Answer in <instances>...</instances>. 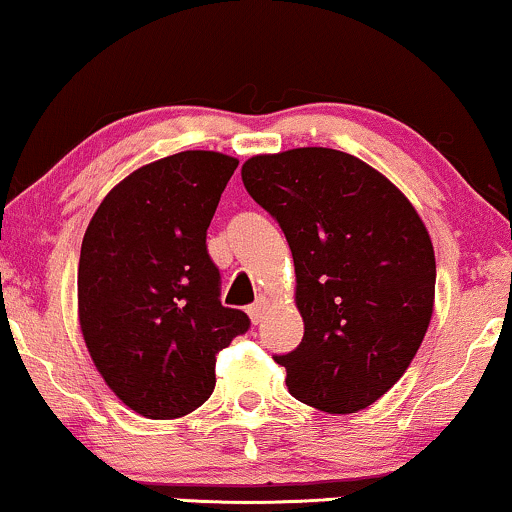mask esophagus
I'll return each instance as SVG.
<instances>
[{
  "label": "esophagus",
  "instance_id": "34e87169",
  "mask_svg": "<svg viewBox=\"0 0 512 512\" xmlns=\"http://www.w3.org/2000/svg\"><path fill=\"white\" fill-rule=\"evenodd\" d=\"M267 297H257L255 304H250L248 307V316L252 323H260L264 319V314H267Z\"/></svg>",
  "mask_w": 512,
  "mask_h": 512
}]
</instances>
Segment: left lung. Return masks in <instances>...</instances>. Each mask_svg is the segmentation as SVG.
<instances>
[{"mask_svg":"<svg viewBox=\"0 0 512 512\" xmlns=\"http://www.w3.org/2000/svg\"><path fill=\"white\" fill-rule=\"evenodd\" d=\"M245 189L286 234L304 335L274 357L288 392L326 413H357L397 383L435 309V248L385 174L335 148L252 155Z\"/></svg>","mask_w":512,"mask_h":512,"instance_id":"obj_1","label":"left lung"}]
</instances>
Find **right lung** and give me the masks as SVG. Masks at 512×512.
Returning a JSON list of instances; mask_svg holds the SVG:
<instances>
[{"label": "right lung", "mask_w": 512, "mask_h": 512, "mask_svg": "<svg viewBox=\"0 0 512 512\" xmlns=\"http://www.w3.org/2000/svg\"><path fill=\"white\" fill-rule=\"evenodd\" d=\"M238 160L181 151L127 174L82 238L77 319L96 371L151 420L196 411L215 390L219 349L248 331L219 302L208 226Z\"/></svg>", "instance_id": "obj_1"}]
</instances>
